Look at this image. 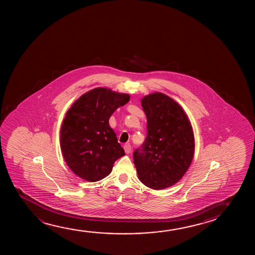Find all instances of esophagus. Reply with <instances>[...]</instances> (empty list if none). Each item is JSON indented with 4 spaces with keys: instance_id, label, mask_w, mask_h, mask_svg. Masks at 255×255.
Returning <instances> with one entry per match:
<instances>
[{
    "instance_id": "esophagus-1",
    "label": "esophagus",
    "mask_w": 255,
    "mask_h": 255,
    "mask_svg": "<svg viewBox=\"0 0 255 255\" xmlns=\"http://www.w3.org/2000/svg\"><path fill=\"white\" fill-rule=\"evenodd\" d=\"M124 149H125V151H126V154H129L130 153V151H131V146H130L129 143H126V144L124 145Z\"/></svg>"
}]
</instances>
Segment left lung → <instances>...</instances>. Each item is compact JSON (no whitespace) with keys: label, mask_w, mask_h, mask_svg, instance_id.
Segmentation results:
<instances>
[{"label":"left lung","mask_w":255,"mask_h":255,"mask_svg":"<svg viewBox=\"0 0 255 255\" xmlns=\"http://www.w3.org/2000/svg\"><path fill=\"white\" fill-rule=\"evenodd\" d=\"M141 105L146 115L147 136L133 153L137 176L149 188H167L179 181L192 164V126L181 106L164 93L144 96Z\"/></svg>","instance_id":"1"}]
</instances>
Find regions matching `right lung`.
<instances>
[{
  "label": "right lung",
  "mask_w": 255,
  "mask_h": 255,
  "mask_svg": "<svg viewBox=\"0 0 255 255\" xmlns=\"http://www.w3.org/2000/svg\"><path fill=\"white\" fill-rule=\"evenodd\" d=\"M129 95L98 87L82 95L63 119L60 146L67 165L86 181L107 177L113 164L125 156L109 119L117 109L126 105Z\"/></svg>",
  "instance_id": "right-lung-1"
}]
</instances>
